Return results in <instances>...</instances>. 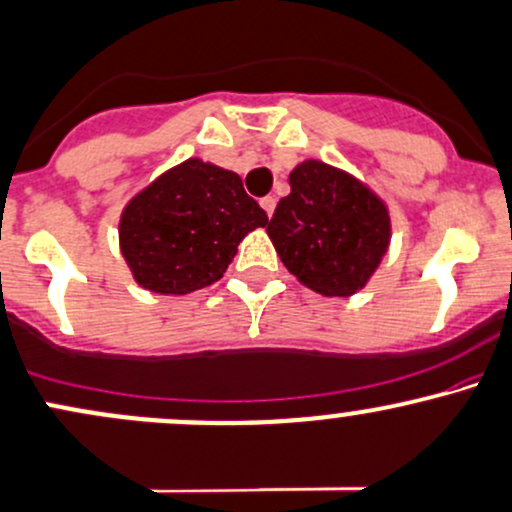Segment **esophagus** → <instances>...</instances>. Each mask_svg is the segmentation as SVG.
<instances>
[{
	"mask_svg": "<svg viewBox=\"0 0 512 512\" xmlns=\"http://www.w3.org/2000/svg\"><path fill=\"white\" fill-rule=\"evenodd\" d=\"M260 206H262V209H265L267 216L272 218L274 206H277V199H274V196H265V199H260Z\"/></svg>",
	"mask_w": 512,
	"mask_h": 512,
	"instance_id": "esophagus-1",
	"label": "esophagus"
}]
</instances>
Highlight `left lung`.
Here are the masks:
<instances>
[{
    "mask_svg": "<svg viewBox=\"0 0 512 512\" xmlns=\"http://www.w3.org/2000/svg\"><path fill=\"white\" fill-rule=\"evenodd\" d=\"M291 194L267 233L284 267L323 296H350L367 284L391 238L384 201L347 172L306 160L289 174Z\"/></svg>",
    "mask_w": 512,
    "mask_h": 512,
    "instance_id": "8db88e82",
    "label": "left lung"
}]
</instances>
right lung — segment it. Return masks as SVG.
<instances>
[{"label":"right lung","instance_id":"add662e5","mask_svg":"<svg viewBox=\"0 0 512 512\" xmlns=\"http://www.w3.org/2000/svg\"><path fill=\"white\" fill-rule=\"evenodd\" d=\"M267 226L235 172L192 160L133 196L121 213V252L136 282L155 294H192L223 277L240 240Z\"/></svg>","mask_w":512,"mask_h":512}]
</instances>
